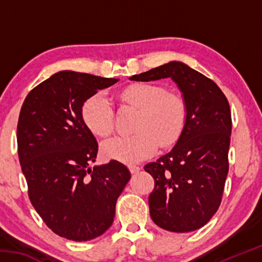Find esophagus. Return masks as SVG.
Wrapping results in <instances>:
<instances>
[{
	"label": "esophagus",
	"mask_w": 262,
	"mask_h": 262,
	"mask_svg": "<svg viewBox=\"0 0 262 262\" xmlns=\"http://www.w3.org/2000/svg\"><path fill=\"white\" fill-rule=\"evenodd\" d=\"M129 170L133 174L135 173H139V171L141 170L140 166H136V165H129Z\"/></svg>",
	"instance_id": "1"
}]
</instances>
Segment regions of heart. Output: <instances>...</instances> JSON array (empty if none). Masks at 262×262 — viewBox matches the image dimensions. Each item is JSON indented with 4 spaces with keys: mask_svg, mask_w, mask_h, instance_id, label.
Wrapping results in <instances>:
<instances>
[{
    "mask_svg": "<svg viewBox=\"0 0 262 262\" xmlns=\"http://www.w3.org/2000/svg\"><path fill=\"white\" fill-rule=\"evenodd\" d=\"M123 103L140 110L134 134L115 136L105 141L101 152L105 157L122 163H137L156 151L158 144L176 143L187 123L188 108L183 97L168 92L155 83H137L123 88ZM84 123L95 135L107 137L114 129L112 101L104 92L91 96L82 107Z\"/></svg>",
    "mask_w": 262,
    "mask_h": 262,
    "instance_id": "obj_1",
    "label": "heart"
}]
</instances>
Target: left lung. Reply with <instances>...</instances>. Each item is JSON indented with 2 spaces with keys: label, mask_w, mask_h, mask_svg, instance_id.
<instances>
[{
  "label": "left lung",
  "mask_w": 262,
  "mask_h": 262,
  "mask_svg": "<svg viewBox=\"0 0 262 262\" xmlns=\"http://www.w3.org/2000/svg\"><path fill=\"white\" fill-rule=\"evenodd\" d=\"M170 77L187 104L183 134L170 152L148 163L155 188L149 195L151 220L172 232L206 225L219 209L229 171L231 111L217 84L179 61L132 76V81Z\"/></svg>",
  "instance_id": "8db88e82"
}]
</instances>
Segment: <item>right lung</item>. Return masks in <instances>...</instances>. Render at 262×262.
Instances as JSON below:
<instances>
[{
	"label": "right lung",
	"mask_w": 262,
	"mask_h": 262,
	"mask_svg": "<svg viewBox=\"0 0 262 262\" xmlns=\"http://www.w3.org/2000/svg\"><path fill=\"white\" fill-rule=\"evenodd\" d=\"M118 81L63 70L32 89L20 108L17 145L30 201L47 227L69 241L103 234L130 179L118 161L89 166L98 143L82 117L83 104Z\"/></svg>",
	"instance_id": "obj_1"
}]
</instances>
